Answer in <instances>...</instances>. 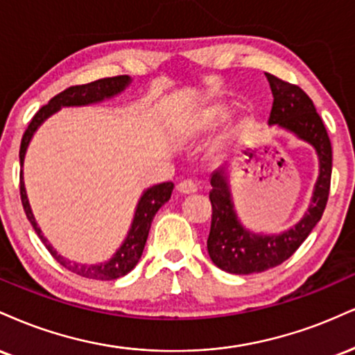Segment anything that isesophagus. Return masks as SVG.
Instances as JSON below:
<instances>
[{"instance_id": "obj_1", "label": "esophagus", "mask_w": 355, "mask_h": 355, "mask_svg": "<svg viewBox=\"0 0 355 355\" xmlns=\"http://www.w3.org/2000/svg\"><path fill=\"white\" fill-rule=\"evenodd\" d=\"M179 194H194L198 191V186L194 184L193 181H181L176 186Z\"/></svg>"}]
</instances>
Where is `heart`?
I'll list each match as a JSON object with an SVG mask.
<instances>
[{
  "instance_id": "heart-1",
  "label": "heart",
  "mask_w": 355,
  "mask_h": 355,
  "mask_svg": "<svg viewBox=\"0 0 355 355\" xmlns=\"http://www.w3.org/2000/svg\"><path fill=\"white\" fill-rule=\"evenodd\" d=\"M227 110L223 104H214V106L206 107L199 112L198 119H196V131H207V129L214 128L219 121L226 118Z\"/></svg>"
}]
</instances>
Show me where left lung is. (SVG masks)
I'll use <instances>...</instances> for the list:
<instances>
[{"mask_svg":"<svg viewBox=\"0 0 355 355\" xmlns=\"http://www.w3.org/2000/svg\"><path fill=\"white\" fill-rule=\"evenodd\" d=\"M274 103L268 124L294 135L311 144L319 159V176L312 191L309 207L299 223L279 234H257L241 223L232 201L227 168L211 174L212 204L207 252L219 269L231 274L264 272L282 264L297 251L326 209L332 174V148L326 126L315 111L314 103L299 86L266 73Z\"/></svg>","mask_w":355,"mask_h":355,"instance_id":"1","label":"left lung"}]
</instances>
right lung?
<instances>
[{"instance_id":"right-lung-1","label":"right lung","mask_w":355,"mask_h":355,"mask_svg":"<svg viewBox=\"0 0 355 355\" xmlns=\"http://www.w3.org/2000/svg\"><path fill=\"white\" fill-rule=\"evenodd\" d=\"M131 85V78L129 76H114V78H104L98 79V81L87 83V85L81 86H71L68 89H64L62 93L49 101L46 106L41 107L36 112L35 118L31 119L26 131H24L23 139H21V148H19V164L23 168L24 164V156H26L28 146L31 143L33 136L37 131V128L44 123L49 116H53L54 112H58L61 107H74V106H89V104H98L106 101V99L114 98L123 93L126 87ZM173 182H161V184L151 186L141 194L139 201L136 204L135 218H132L131 227H129L126 239L123 241V244L119 245L118 251L112 254V257L106 262H99V264H79V262H71L66 257H62L61 254H58L56 249L48 243V239L43 236L41 229L37 227V223L33 214L31 206H29L26 187H24L23 181V171L19 174V194H21V202H23L24 212H26V218L31 223L33 229L36 231L37 237L43 241L51 256L60 262L61 266H64L66 269H69L71 272L79 274V276L87 277V279H99V281H112V279H118L126 276L128 272H131L136 268V264L139 262L141 256H143L146 239H148L149 229H151V223L156 216V212L161 209V206H164L166 202L171 199V193H173Z\"/></svg>"}]
</instances>
